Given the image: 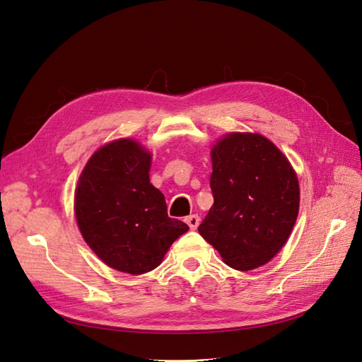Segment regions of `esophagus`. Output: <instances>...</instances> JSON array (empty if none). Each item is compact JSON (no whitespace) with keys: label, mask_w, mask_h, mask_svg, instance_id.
<instances>
[{"label":"esophagus","mask_w":362,"mask_h":362,"mask_svg":"<svg viewBox=\"0 0 362 362\" xmlns=\"http://www.w3.org/2000/svg\"><path fill=\"white\" fill-rule=\"evenodd\" d=\"M185 223L190 226V229H196L201 223V217L198 214H190L189 217H185Z\"/></svg>","instance_id":"34e87169"}]
</instances>
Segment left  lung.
Instances as JSON below:
<instances>
[{"label": "left lung", "mask_w": 362, "mask_h": 362, "mask_svg": "<svg viewBox=\"0 0 362 362\" xmlns=\"http://www.w3.org/2000/svg\"><path fill=\"white\" fill-rule=\"evenodd\" d=\"M214 204L199 234L229 267L264 266L288 240L299 213V181L288 158L257 133H231L211 149Z\"/></svg>", "instance_id": "8db88e82"}]
</instances>
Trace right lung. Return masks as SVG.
I'll return each mask as SVG.
<instances>
[{
	"mask_svg": "<svg viewBox=\"0 0 362 362\" xmlns=\"http://www.w3.org/2000/svg\"><path fill=\"white\" fill-rule=\"evenodd\" d=\"M152 156L119 139L87 161L75 190V217L86 243L108 267L129 275L154 270L189 231L168 216L163 193L149 181Z\"/></svg>",
	"mask_w": 362,
	"mask_h": 362,
	"instance_id": "right-lung-1",
	"label": "right lung"
}]
</instances>
